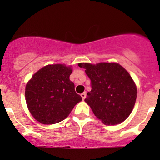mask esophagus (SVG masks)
<instances>
[{
  "mask_svg": "<svg viewBox=\"0 0 160 160\" xmlns=\"http://www.w3.org/2000/svg\"><path fill=\"white\" fill-rule=\"evenodd\" d=\"M81 97H82V100H84V99L86 98V92H82L81 95Z\"/></svg>",
  "mask_w": 160,
  "mask_h": 160,
  "instance_id": "34e87169",
  "label": "esophagus"
}]
</instances>
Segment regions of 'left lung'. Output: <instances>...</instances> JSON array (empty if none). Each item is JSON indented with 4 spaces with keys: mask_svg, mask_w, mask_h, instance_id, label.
I'll use <instances>...</instances> for the list:
<instances>
[{
    "mask_svg": "<svg viewBox=\"0 0 160 160\" xmlns=\"http://www.w3.org/2000/svg\"><path fill=\"white\" fill-rule=\"evenodd\" d=\"M91 80L92 89L85 102L94 114L105 125H117L132 111L137 88L128 71L114 62L96 65L79 63Z\"/></svg>",
    "mask_w": 160,
    "mask_h": 160,
    "instance_id": "8db88e82",
    "label": "left lung"
}]
</instances>
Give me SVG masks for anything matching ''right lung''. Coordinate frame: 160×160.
<instances>
[{
	"label": "right lung",
	"mask_w": 160,
	"mask_h": 160,
	"mask_svg": "<svg viewBox=\"0 0 160 160\" xmlns=\"http://www.w3.org/2000/svg\"><path fill=\"white\" fill-rule=\"evenodd\" d=\"M71 66L49 65L32 76L25 86V100L29 111L40 123L55 124L65 120L82 101L70 80Z\"/></svg>",
	"instance_id": "1"
}]
</instances>
